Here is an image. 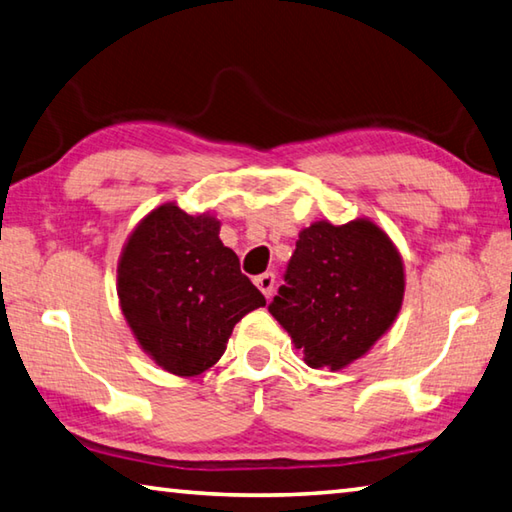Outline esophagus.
<instances>
[{
	"label": "esophagus",
	"instance_id": "esophagus-1",
	"mask_svg": "<svg viewBox=\"0 0 512 512\" xmlns=\"http://www.w3.org/2000/svg\"><path fill=\"white\" fill-rule=\"evenodd\" d=\"M255 286L264 293V297H271L273 295V288H275V275L273 273L257 275L255 277Z\"/></svg>",
	"mask_w": 512,
	"mask_h": 512
}]
</instances>
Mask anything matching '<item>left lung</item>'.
<instances>
[{
  "instance_id": "left-lung-1",
  "label": "left lung",
  "mask_w": 512,
  "mask_h": 512,
  "mask_svg": "<svg viewBox=\"0 0 512 512\" xmlns=\"http://www.w3.org/2000/svg\"><path fill=\"white\" fill-rule=\"evenodd\" d=\"M284 286L268 306L306 365L338 371L392 327L405 295L403 257L371 219L300 230Z\"/></svg>"
}]
</instances>
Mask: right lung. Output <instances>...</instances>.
Wrapping results in <instances>:
<instances>
[{
    "mask_svg": "<svg viewBox=\"0 0 512 512\" xmlns=\"http://www.w3.org/2000/svg\"><path fill=\"white\" fill-rule=\"evenodd\" d=\"M219 228L215 215L163 203L138 221L118 259L129 329L156 365L181 378L215 365L235 324L266 304Z\"/></svg>",
    "mask_w": 512,
    "mask_h": 512,
    "instance_id": "1",
    "label": "right lung"
}]
</instances>
